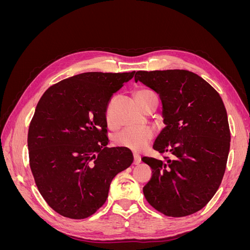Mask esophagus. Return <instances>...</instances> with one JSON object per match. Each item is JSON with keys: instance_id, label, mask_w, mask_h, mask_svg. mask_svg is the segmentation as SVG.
<instances>
[{"instance_id": "34e87169", "label": "esophagus", "mask_w": 250, "mask_h": 250, "mask_svg": "<svg viewBox=\"0 0 250 250\" xmlns=\"http://www.w3.org/2000/svg\"><path fill=\"white\" fill-rule=\"evenodd\" d=\"M141 163V156L137 153H133V164L139 165Z\"/></svg>"}]
</instances>
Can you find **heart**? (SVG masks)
Here are the masks:
<instances>
[{"label":"heart","instance_id":"1","mask_svg":"<svg viewBox=\"0 0 250 250\" xmlns=\"http://www.w3.org/2000/svg\"><path fill=\"white\" fill-rule=\"evenodd\" d=\"M135 99L143 109L150 102L157 100V95L154 90L150 88H141L135 93ZM106 118L109 122L108 112ZM153 137L154 131L150 127L126 128L116 135L115 144L117 146L133 151H141L148 145V143L153 139Z\"/></svg>","mask_w":250,"mask_h":250}]
</instances>
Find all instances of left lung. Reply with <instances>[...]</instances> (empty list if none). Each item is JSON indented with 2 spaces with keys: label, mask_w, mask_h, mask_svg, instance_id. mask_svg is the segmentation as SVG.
<instances>
[{
  "label": "left lung",
  "mask_w": 250,
  "mask_h": 250,
  "mask_svg": "<svg viewBox=\"0 0 250 250\" xmlns=\"http://www.w3.org/2000/svg\"><path fill=\"white\" fill-rule=\"evenodd\" d=\"M134 80L160 95L166 127L153 149L170 155L142 158L152 169L144 195L166 216L192 215L213 198L225 172L230 131L223 101L190 71H138Z\"/></svg>",
  "instance_id": "8db88e82"
}]
</instances>
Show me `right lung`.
Instances as JSON below:
<instances>
[{
  "label": "right lung",
  "instance_id": "right-lung-1",
  "mask_svg": "<svg viewBox=\"0 0 250 250\" xmlns=\"http://www.w3.org/2000/svg\"><path fill=\"white\" fill-rule=\"evenodd\" d=\"M134 73H82L50 86L37 103L28 131L30 168L43 199L59 215L95 214L113 177L132 164L129 149L106 147V110Z\"/></svg>",
  "mask_w": 250,
  "mask_h": 250
}]
</instances>
